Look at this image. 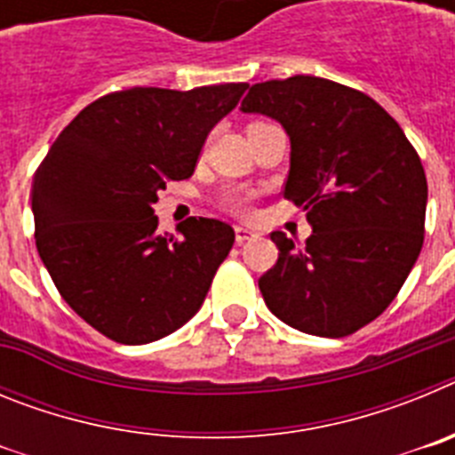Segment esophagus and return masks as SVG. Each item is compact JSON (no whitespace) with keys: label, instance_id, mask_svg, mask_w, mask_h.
Instances as JSON below:
<instances>
[{"label":"esophagus","instance_id":"esophagus-1","mask_svg":"<svg viewBox=\"0 0 455 455\" xmlns=\"http://www.w3.org/2000/svg\"><path fill=\"white\" fill-rule=\"evenodd\" d=\"M255 232L252 230H248V228H241V225H236L235 228V239H236V243H246V241H251V239H255Z\"/></svg>","mask_w":455,"mask_h":455}]
</instances>
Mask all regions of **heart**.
<instances>
[{"mask_svg":"<svg viewBox=\"0 0 455 455\" xmlns=\"http://www.w3.org/2000/svg\"><path fill=\"white\" fill-rule=\"evenodd\" d=\"M248 204H251V196L248 193H230L225 198V207L235 212V214H246Z\"/></svg>","mask_w":455,"mask_h":455,"instance_id":"obj_1","label":"heart"}]
</instances>
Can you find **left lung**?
Listing matches in <instances>:
<instances>
[{
    "label": "left lung",
    "instance_id": "8db88e82",
    "mask_svg": "<svg viewBox=\"0 0 455 455\" xmlns=\"http://www.w3.org/2000/svg\"><path fill=\"white\" fill-rule=\"evenodd\" d=\"M241 111L287 130L283 193L312 225L303 248L271 232L277 262L259 277L268 309L307 335H353L396 299L424 246L419 155L376 100L331 79L252 84Z\"/></svg>",
    "mask_w": 455,
    "mask_h": 455
}]
</instances>
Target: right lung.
<instances>
[{
    "label": "right lung",
    "instance_id": "add662e5",
    "mask_svg": "<svg viewBox=\"0 0 455 455\" xmlns=\"http://www.w3.org/2000/svg\"><path fill=\"white\" fill-rule=\"evenodd\" d=\"M246 88L108 92L40 162L31 191L38 255L63 300L108 339H162L203 305L235 230L191 216L178 236H162L152 204L168 180L191 178L207 134Z\"/></svg>",
    "mask_w": 455,
    "mask_h": 455
}]
</instances>
